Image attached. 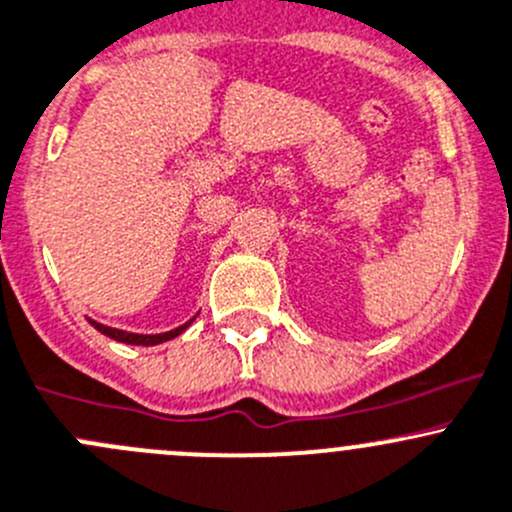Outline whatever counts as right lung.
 <instances>
[{
	"instance_id": "add662e5",
	"label": "right lung",
	"mask_w": 512,
	"mask_h": 512,
	"mask_svg": "<svg viewBox=\"0 0 512 512\" xmlns=\"http://www.w3.org/2000/svg\"><path fill=\"white\" fill-rule=\"evenodd\" d=\"M196 316H199V313H196ZM194 318H189L184 326L174 328V331H166V333H129V331H121V328H111V326H104V323H96V321H91V318H89V323L96 328V331L104 333V336H109V338H114V341H119V343H129V346H159V343L171 341V338H176L179 333H184L186 328L194 323Z\"/></svg>"
}]
</instances>
